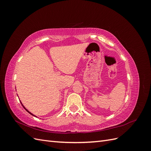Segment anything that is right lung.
<instances>
[{
    "mask_svg": "<svg viewBox=\"0 0 151 151\" xmlns=\"http://www.w3.org/2000/svg\"><path fill=\"white\" fill-rule=\"evenodd\" d=\"M20 102H21V104H22V107H23V108H24V109H26V111H28V113H29V114H31V115H33V116H36L35 115H33V113H31V112H29V111L28 110V109H26V108H25V107L24 106V105L22 104V103H21V101H20ZM36 117H37V116H36Z\"/></svg>",
    "mask_w": 151,
    "mask_h": 151,
    "instance_id": "add662e5",
    "label": "right lung"
}]
</instances>
